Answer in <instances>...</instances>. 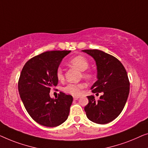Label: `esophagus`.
<instances>
[{"label":"esophagus","instance_id":"obj_1","mask_svg":"<svg viewBox=\"0 0 148 148\" xmlns=\"http://www.w3.org/2000/svg\"><path fill=\"white\" fill-rule=\"evenodd\" d=\"M79 97H78V96H74V97H73L74 100H78L79 99Z\"/></svg>","mask_w":148,"mask_h":148}]
</instances>
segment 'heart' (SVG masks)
Returning <instances> with one entry per match:
<instances>
[{"label":"heart","mask_w":148,"mask_h":148,"mask_svg":"<svg viewBox=\"0 0 148 148\" xmlns=\"http://www.w3.org/2000/svg\"><path fill=\"white\" fill-rule=\"evenodd\" d=\"M70 64H71L72 66L76 67L77 69H78L81 72H84L86 70L89 66V63L86 58L83 56H77L72 58L70 60ZM56 76L59 80H64V73L63 70L61 68H59L57 70L56 72ZM84 76L86 77H89L90 75L88 74H85ZM85 87V84L83 83H78V84H73L70 83L68 84L67 86L64 88V92L70 93V94L73 95H79L81 93L82 89Z\"/></svg>","instance_id":"obj_1"}]
</instances>
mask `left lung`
Segmentation results:
<instances>
[{
    "label": "left lung",
    "mask_w": 148,
    "mask_h": 148,
    "mask_svg": "<svg viewBox=\"0 0 148 148\" xmlns=\"http://www.w3.org/2000/svg\"><path fill=\"white\" fill-rule=\"evenodd\" d=\"M92 56L97 69V80L91 87L92 92H103L99 101L88 96V104L84 107L89 120L106 124L117 117L125 105L130 93V81L124 66L119 60L99 49H84ZM98 94V93H97Z\"/></svg>",
    "instance_id": "8db88e82"
}]
</instances>
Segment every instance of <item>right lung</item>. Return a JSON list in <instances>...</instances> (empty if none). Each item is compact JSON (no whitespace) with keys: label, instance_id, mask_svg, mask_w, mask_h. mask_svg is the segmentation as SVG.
I'll return each instance as SVG.
<instances>
[{"label":"right lung","instance_id":"obj_1","mask_svg":"<svg viewBox=\"0 0 148 148\" xmlns=\"http://www.w3.org/2000/svg\"><path fill=\"white\" fill-rule=\"evenodd\" d=\"M71 51H50L32 58L23 68L18 83L21 99L35 121L49 127L65 122L73 98L60 92L51 98V88L57 86V70L63 58Z\"/></svg>","mask_w":148,"mask_h":148}]
</instances>
